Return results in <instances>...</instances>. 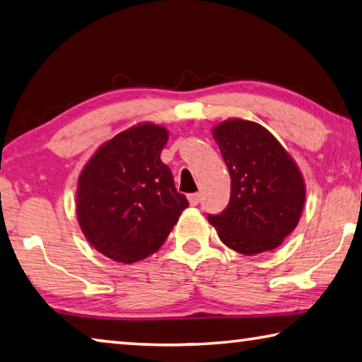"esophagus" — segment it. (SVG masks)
I'll use <instances>...</instances> for the list:
<instances>
[{
    "instance_id": "obj_1",
    "label": "esophagus",
    "mask_w": 362,
    "mask_h": 362,
    "mask_svg": "<svg viewBox=\"0 0 362 362\" xmlns=\"http://www.w3.org/2000/svg\"><path fill=\"white\" fill-rule=\"evenodd\" d=\"M188 202H190V204L197 206L199 202H202V193H192V194H188Z\"/></svg>"
}]
</instances>
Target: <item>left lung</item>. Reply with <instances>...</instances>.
Segmentation results:
<instances>
[{"instance_id": "1", "label": "left lung", "mask_w": 362, "mask_h": 362, "mask_svg": "<svg viewBox=\"0 0 362 362\" xmlns=\"http://www.w3.org/2000/svg\"><path fill=\"white\" fill-rule=\"evenodd\" d=\"M230 174V199L211 226L242 255L271 251L293 232L305 204V182L293 159L262 125L226 120L212 130Z\"/></svg>"}]
</instances>
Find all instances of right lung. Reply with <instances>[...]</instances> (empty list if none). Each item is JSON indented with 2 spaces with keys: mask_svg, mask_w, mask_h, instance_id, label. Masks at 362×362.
Listing matches in <instances>:
<instances>
[{
  "mask_svg": "<svg viewBox=\"0 0 362 362\" xmlns=\"http://www.w3.org/2000/svg\"><path fill=\"white\" fill-rule=\"evenodd\" d=\"M168 139L159 125H135L105 143L80 174L78 223L114 261L130 264L158 251L188 206L160 160Z\"/></svg>",
  "mask_w": 362,
  "mask_h": 362,
  "instance_id": "obj_1",
  "label": "right lung"
}]
</instances>
